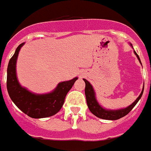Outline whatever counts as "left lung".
I'll list each match as a JSON object with an SVG mask.
<instances>
[{"label":"left lung","mask_w":151,"mask_h":151,"mask_svg":"<svg viewBox=\"0 0 151 151\" xmlns=\"http://www.w3.org/2000/svg\"><path fill=\"white\" fill-rule=\"evenodd\" d=\"M130 45L132 46V44H130ZM134 53H135V55L137 57V59L139 60L140 63H141L139 56L137 54L135 51H134ZM83 80H84V82L86 83L85 95L86 98L87 106H88L90 111H91L92 113L94 114L95 116H96L99 118L104 119V120H118V119H120L121 117L126 116L127 114L129 113L133 109V107L137 104V103L139 101V99H141V97H142V95L143 94V91H144V86H143L142 93L137 98L136 100L133 102L132 104L129 105V107H127L125 108H122V109H119V110H107V109H104V108H102L101 106L99 104V103L96 100V98H95V91H94V89L92 87V86L91 85V83L86 79H83Z\"/></svg>","instance_id":"obj_1"}]
</instances>
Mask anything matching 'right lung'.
<instances>
[{
	"label": "right lung",
	"mask_w": 151,
	"mask_h": 151,
	"mask_svg": "<svg viewBox=\"0 0 151 151\" xmlns=\"http://www.w3.org/2000/svg\"><path fill=\"white\" fill-rule=\"evenodd\" d=\"M21 43L17 47L14 56L9 60L7 68V91L11 100L22 111L31 118H45L52 116L61 109L67 93L72 88L78 78L60 82L51 93L36 95L22 87L16 75V62L18 53L23 46Z\"/></svg>",
	"instance_id": "right-lung-1"
}]
</instances>
